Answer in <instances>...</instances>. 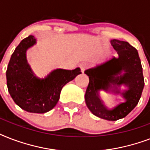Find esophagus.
I'll return each mask as SVG.
<instances>
[{"label": "esophagus", "mask_w": 150, "mask_h": 150, "mask_svg": "<svg viewBox=\"0 0 150 150\" xmlns=\"http://www.w3.org/2000/svg\"><path fill=\"white\" fill-rule=\"evenodd\" d=\"M89 64H87V63H82L80 64V69H81V71L82 72H84L85 70H86L87 68H89Z\"/></svg>", "instance_id": "34e87169"}]
</instances>
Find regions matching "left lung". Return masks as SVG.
<instances>
[{
    "label": "left lung",
    "mask_w": 150,
    "mask_h": 150,
    "mask_svg": "<svg viewBox=\"0 0 150 150\" xmlns=\"http://www.w3.org/2000/svg\"><path fill=\"white\" fill-rule=\"evenodd\" d=\"M110 44L118 57H112L104 62L85 71L89 78L85 100L87 107L95 116L107 121H117L132 110L142 96L144 78L137 50L128 42L111 40ZM121 85L126 89L120 90ZM104 91L124 99L111 108L105 106L99 96Z\"/></svg>",
    "instance_id": "8db88e82"
}]
</instances>
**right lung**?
<instances>
[{
  "mask_svg": "<svg viewBox=\"0 0 150 150\" xmlns=\"http://www.w3.org/2000/svg\"><path fill=\"white\" fill-rule=\"evenodd\" d=\"M36 43V38L29 36L15 48L6 71L7 86L11 98L22 110L44 114L56 106L64 86L82 72L79 68H57L45 77L36 76L26 60L27 50Z\"/></svg>",
  "mask_w": 150,
  "mask_h": 150,
  "instance_id": "add662e5",
  "label": "right lung"
}]
</instances>
